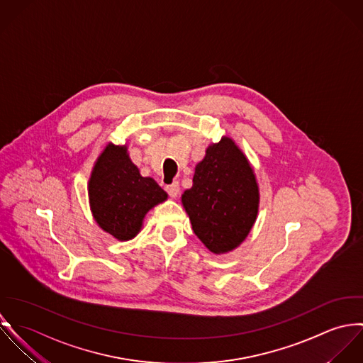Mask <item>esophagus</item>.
Masks as SVG:
<instances>
[{"label":"esophagus","mask_w":363,"mask_h":363,"mask_svg":"<svg viewBox=\"0 0 363 363\" xmlns=\"http://www.w3.org/2000/svg\"><path fill=\"white\" fill-rule=\"evenodd\" d=\"M165 191L168 192V195H169L171 198H177L178 194H179V185H178V182H172V184L167 185V186H165Z\"/></svg>","instance_id":"obj_1"}]
</instances>
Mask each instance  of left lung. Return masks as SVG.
<instances>
[{
	"instance_id": "left-lung-1",
	"label": "left lung",
	"mask_w": 363,
	"mask_h": 363,
	"mask_svg": "<svg viewBox=\"0 0 363 363\" xmlns=\"http://www.w3.org/2000/svg\"><path fill=\"white\" fill-rule=\"evenodd\" d=\"M182 205L209 251L224 254L245 240L257 220L259 191L247 157L230 138L206 148Z\"/></svg>"
}]
</instances>
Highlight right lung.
Segmentation results:
<instances>
[{
    "mask_svg": "<svg viewBox=\"0 0 363 363\" xmlns=\"http://www.w3.org/2000/svg\"><path fill=\"white\" fill-rule=\"evenodd\" d=\"M89 206L99 227L121 241L132 240L145 213L168 195L150 177H142L126 145L112 143L98 157L88 182Z\"/></svg>",
    "mask_w": 363,
    "mask_h": 363,
    "instance_id": "1",
    "label": "right lung"
}]
</instances>
